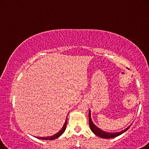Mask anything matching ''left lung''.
<instances>
[{
    "label": "left lung",
    "mask_w": 149,
    "mask_h": 149,
    "mask_svg": "<svg viewBox=\"0 0 149 149\" xmlns=\"http://www.w3.org/2000/svg\"><path fill=\"white\" fill-rule=\"evenodd\" d=\"M89 127H90L92 132H93L95 135L100 136V137L103 138V139H112V138L116 137V136H119L120 134H121L123 133H125V131H127V130L129 129V127H131V125H130L125 129L123 130V131L120 132H116V133H109V132H106V131H103L102 129H101L99 128V127H97L93 123V122L92 121L90 110H89Z\"/></svg>",
    "instance_id": "obj_1"
}]
</instances>
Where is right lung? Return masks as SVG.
<instances>
[{"instance_id": "right-lung-1", "label": "right lung", "mask_w": 149, "mask_h": 149, "mask_svg": "<svg viewBox=\"0 0 149 149\" xmlns=\"http://www.w3.org/2000/svg\"><path fill=\"white\" fill-rule=\"evenodd\" d=\"M67 123H68V121H67V118H66L64 125H63V126L62 127V129H61L59 132H58L57 133H56L55 134H54V135L50 136H42H42H36V137L38 139H42V140H54V139H57L59 137V136L62 135V134L63 133V132L65 131Z\"/></svg>"}]
</instances>
